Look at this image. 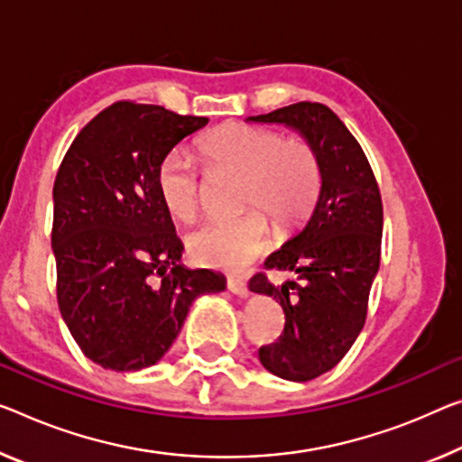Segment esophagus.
Returning <instances> with one entry per match:
<instances>
[{"label":"esophagus","instance_id":"34e87169","mask_svg":"<svg viewBox=\"0 0 462 462\" xmlns=\"http://www.w3.org/2000/svg\"><path fill=\"white\" fill-rule=\"evenodd\" d=\"M226 289H229L231 293L237 295V297H247V295H250V289H247L245 282L239 281V279H226Z\"/></svg>","mask_w":462,"mask_h":462}]
</instances>
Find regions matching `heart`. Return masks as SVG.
I'll list each match as a JSON object with an SVG mask.
<instances>
[{
	"label": "heart",
	"instance_id": "b5f03b06",
	"mask_svg": "<svg viewBox=\"0 0 462 462\" xmlns=\"http://www.w3.org/2000/svg\"><path fill=\"white\" fill-rule=\"evenodd\" d=\"M198 152L210 173L241 175L239 215L210 221L188 236L194 262L221 271H241L264 252L271 223L293 233L308 221L322 189V165L316 148L303 138L244 122L215 127ZM162 207L180 221H194L202 207V173L180 151L167 152L157 167Z\"/></svg>",
	"mask_w": 462,
	"mask_h": 462
}]
</instances>
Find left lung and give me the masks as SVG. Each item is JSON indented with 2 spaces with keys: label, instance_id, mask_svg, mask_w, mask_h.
Here are the masks:
<instances>
[{
  "label": "left lung",
  "instance_id": "8db88e82",
  "mask_svg": "<svg viewBox=\"0 0 462 462\" xmlns=\"http://www.w3.org/2000/svg\"><path fill=\"white\" fill-rule=\"evenodd\" d=\"M250 122L295 127L320 157L322 189L308 225L264 262L266 271L295 273L297 281L279 287L264 273L250 281L254 293L274 297L285 311V330L260 346V364L308 382L332 370L365 324L380 268L382 196L359 142L326 105L301 101Z\"/></svg>",
  "mask_w": 462,
  "mask_h": 462
}]
</instances>
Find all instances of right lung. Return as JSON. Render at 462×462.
<instances>
[{
    "mask_svg": "<svg viewBox=\"0 0 462 462\" xmlns=\"http://www.w3.org/2000/svg\"><path fill=\"white\" fill-rule=\"evenodd\" d=\"M208 124L159 105L117 101L82 127L53 186L58 303L82 353L113 372L154 365L189 305L225 276L180 264L181 241L157 189V167Z\"/></svg>",
    "mask_w": 462,
    "mask_h": 462,
    "instance_id": "obj_1",
    "label": "right lung"
}]
</instances>
